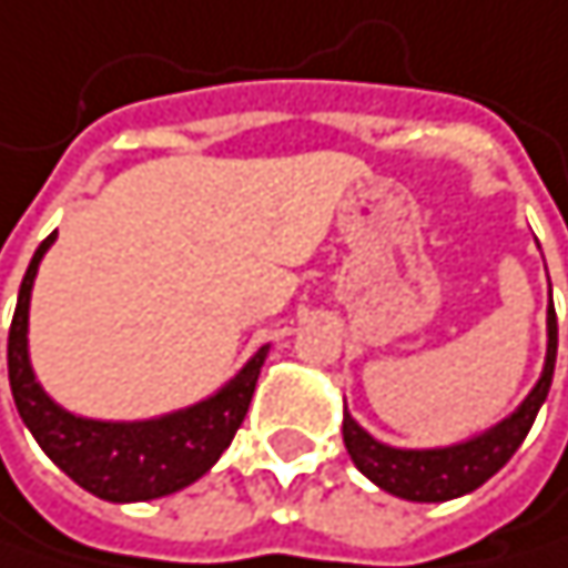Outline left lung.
Masks as SVG:
<instances>
[{
  "label": "left lung",
  "instance_id": "1",
  "mask_svg": "<svg viewBox=\"0 0 568 568\" xmlns=\"http://www.w3.org/2000/svg\"><path fill=\"white\" fill-rule=\"evenodd\" d=\"M546 365L542 375L536 382V388L523 397V404L513 410L510 417H504L500 424H494L490 430L450 444V447H427V450H404V447H388L382 440H375L348 410L342 420V437L345 447L355 460V467L382 490L395 494L400 500H414V504H444L454 497H464L477 487H484L513 454L519 450V444L526 440L542 400L549 395L552 385V368H556V308L549 298V312H546Z\"/></svg>",
  "mask_w": 568,
  "mask_h": 568
}]
</instances>
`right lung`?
<instances>
[{
    "mask_svg": "<svg viewBox=\"0 0 568 568\" xmlns=\"http://www.w3.org/2000/svg\"><path fill=\"white\" fill-rule=\"evenodd\" d=\"M58 233L42 240L19 288L9 328V385L19 417L39 447L88 494L111 504L158 500L200 480L240 430L270 355L263 345L216 395L151 420H91L64 410L36 382L29 362V298L39 263Z\"/></svg>",
    "mask_w": 568,
    "mask_h": 568,
    "instance_id": "1",
    "label": "right lung"
}]
</instances>
